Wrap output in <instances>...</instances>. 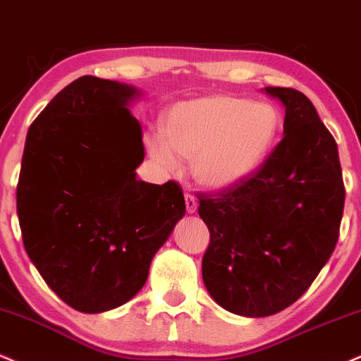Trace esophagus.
I'll return each instance as SVG.
<instances>
[{"instance_id": "obj_1", "label": "esophagus", "mask_w": 361, "mask_h": 361, "mask_svg": "<svg viewBox=\"0 0 361 361\" xmlns=\"http://www.w3.org/2000/svg\"><path fill=\"white\" fill-rule=\"evenodd\" d=\"M184 197H185V209H188V213H196V209H197L196 196L190 192H185Z\"/></svg>"}]
</instances>
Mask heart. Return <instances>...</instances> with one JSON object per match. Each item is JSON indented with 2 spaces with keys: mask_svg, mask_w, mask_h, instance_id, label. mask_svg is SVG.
Segmentation results:
<instances>
[{
  "mask_svg": "<svg viewBox=\"0 0 361 361\" xmlns=\"http://www.w3.org/2000/svg\"><path fill=\"white\" fill-rule=\"evenodd\" d=\"M162 135H147L152 160L165 172L192 160L196 179L206 188L238 184L264 164L279 133L272 106L231 96L176 104L164 120Z\"/></svg>",
  "mask_w": 361,
  "mask_h": 361,
  "instance_id": "b5f03b06",
  "label": "heart"
}]
</instances>
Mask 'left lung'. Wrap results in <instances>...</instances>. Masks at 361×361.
<instances>
[{
	"mask_svg": "<svg viewBox=\"0 0 361 361\" xmlns=\"http://www.w3.org/2000/svg\"><path fill=\"white\" fill-rule=\"evenodd\" d=\"M286 106L283 138L252 176L199 194L209 230L202 281L240 316L281 312L309 289L336 247L345 184L333 135L306 94L265 87Z\"/></svg>",
	"mask_w": 361,
	"mask_h": 361,
	"instance_id": "8db88e82",
	"label": "left lung"
}]
</instances>
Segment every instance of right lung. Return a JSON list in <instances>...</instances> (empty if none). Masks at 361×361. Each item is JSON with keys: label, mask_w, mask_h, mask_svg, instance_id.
Instances as JSON below:
<instances>
[{"label": "right lung", "mask_w": 361, "mask_h": 361, "mask_svg": "<svg viewBox=\"0 0 361 361\" xmlns=\"http://www.w3.org/2000/svg\"><path fill=\"white\" fill-rule=\"evenodd\" d=\"M116 80L82 75L30 126L18 188L21 236L47 286L75 311L123 306L185 214L180 185L138 180L142 128Z\"/></svg>", "instance_id": "1"}]
</instances>
